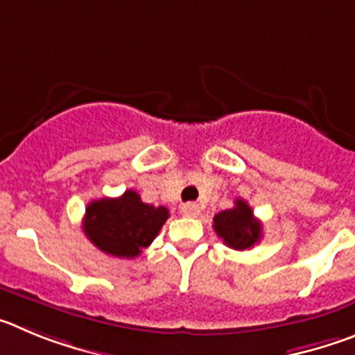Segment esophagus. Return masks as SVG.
<instances>
[{"instance_id":"esophagus-1","label":"esophagus","mask_w":355,"mask_h":355,"mask_svg":"<svg viewBox=\"0 0 355 355\" xmlns=\"http://www.w3.org/2000/svg\"><path fill=\"white\" fill-rule=\"evenodd\" d=\"M182 214L187 217H196L198 214H200V207H198V203H194V201H189V203H184V205L180 207Z\"/></svg>"}]
</instances>
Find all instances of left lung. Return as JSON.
<instances>
[{
    "label": "left lung",
    "instance_id": "1",
    "mask_svg": "<svg viewBox=\"0 0 355 355\" xmlns=\"http://www.w3.org/2000/svg\"><path fill=\"white\" fill-rule=\"evenodd\" d=\"M214 230L217 237L223 239L228 248L244 251L253 248L261 239V223L254 217L248 201L237 198L235 205L228 210L216 214Z\"/></svg>",
    "mask_w": 355,
    "mask_h": 355
}]
</instances>
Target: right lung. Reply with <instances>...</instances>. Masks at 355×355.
Listing matches in <instances>:
<instances>
[{
	"label": "right lung",
	"mask_w": 355,
	"mask_h": 355,
	"mask_svg": "<svg viewBox=\"0 0 355 355\" xmlns=\"http://www.w3.org/2000/svg\"><path fill=\"white\" fill-rule=\"evenodd\" d=\"M168 217L166 207L143 203L139 194L129 189L118 198L90 201L83 230L102 253L134 258L154 242Z\"/></svg>",
	"instance_id": "obj_1"
}]
</instances>
